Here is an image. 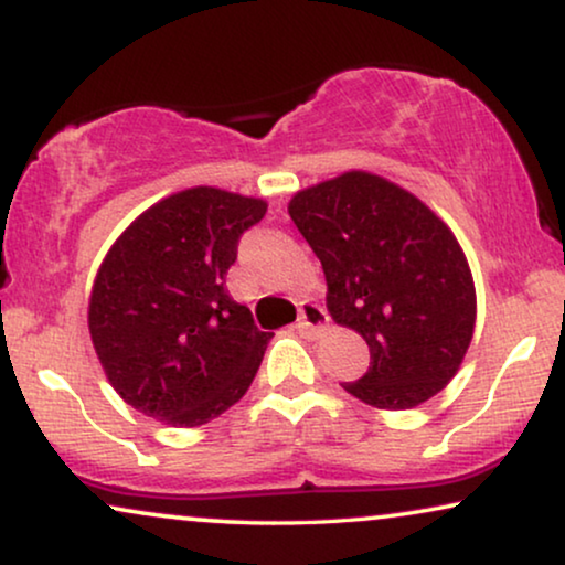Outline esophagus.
Masks as SVG:
<instances>
[{
	"mask_svg": "<svg viewBox=\"0 0 565 565\" xmlns=\"http://www.w3.org/2000/svg\"><path fill=\"white\" fill-rule=\"evenodd\" d=\"M327 327H329V316H327V311H323L321 306H316V303H303V306H300V316H298L296 329L306 339L321 337L323 331H327Z\"/></svg>",
	"mask_w": 565,
	"mask_h": 565,
	"instance_id": "obj_1",
	"label": "esophagus"
}]
</instances>
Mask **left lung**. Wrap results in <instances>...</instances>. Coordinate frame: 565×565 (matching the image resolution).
<instances>
[{"label": "left lung", "mask_w": 565, "mask_h": 565, "mask_svg": "<svg viewBox=\"0 0 565 565\" xmlns=\"http://www.w3.org/2000/svg\"><path fill=\"white\" fill-rule=\"evenodd\" d=\"M288 213L327 275L331 319L362 334L367 373L342 383L377 408H414L458 373L476 288L452 231L412 192L347 172L298 192Z\"/></svg>", "instance_id": "obj_1"}]
</instances>
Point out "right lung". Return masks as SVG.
Masks as SVG:
<instances>
[{
  "label": "right lung",
  "mask_w": 565,
  "mask_h": 565,
  "mask_svg": "<svg viewBox=\"0 0 565 565\" xmlns=\"http://www.w3.org/2000/svg\"><path fill=\"white\" fill-rule=\"evenodd\" d=\"M267 203L215 188L169 195L113 244L89 298V334L120 398L200 427L249 391L269 331L226 290L238 238Z\"/></svg>",
  "instance_id": "obj_1"
}]
</instances>
